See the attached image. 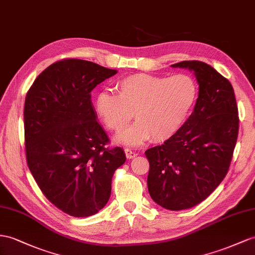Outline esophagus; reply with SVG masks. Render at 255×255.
<instances>
[{
	"label": "esophagus",
	"mask_w": 255,
	"mask_h": 255,
	"mask_svg": "<svg viewBox=\"0 0 255 255\" xmlns=\"http://www.w3.org/2000/svg\"><path fill=\"white\" fill-rule=\"evenodd\" d=\"M125 154H126V157L129 158V159L134 158V157H136V155H138L135 152L131 151L130 148H125Z\"/></svg>",
	"instance_id": "34e87169"
}]
</instances>
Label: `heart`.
Listing matches in <instances>:
<instances>
[{
    "mask_svg": "<svg viewBox=\"0 0 255 255\" xmlns=\"http://www.w3.org/2000/svg\"><path fill=\"white\" fill-rule=\"evenodd\" d=\"M117 95L101 91L96 97V110L106 127L121 132L134 117L136 122L116 140L136 146L153 140L165 142L177 133L187 120L198 97L194 76L135 73L120 78Z\"/></svg>",
    "mask_w": 255,
    "mask_h": 255,
    "instance_id": "obj_1",
    "label": "heart"
}]
</instances>
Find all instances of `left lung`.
Returning a JSON list of instances; mask_svg holds the SVG:
<instances>
[{"label": "left lung", "instance_id": "1", "mask_svg": "<svg viewBox=\"0 0 255 255\" xmlns=\"http://www.w3.org/2000/svg\"><path fill=\"white\" fill-rule=\"evenodd\" d=\"M171 67L194 72L199 85L197 101L179 131L145 155L152 199L178 211L205 200L225 178L237 142L239 117L232 84L211 65L192 60Z\"/></svg>", "mask_w": 255, "mask_h": 255}]
</instances>
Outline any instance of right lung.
I'll return each instance as SVG.
<instances>
[{
  "instance_id": "1",
  "label": "right lung",
  "mask_w": 255,
  "mask_h": 255,
  "mask_svg": "<svg viewBox=\"0 0 255 255\" xmlns=\"http://www.w3.org/2000/svg\"><path fill=\"white\" fill-rule=\"evenodd\" d=\"M117 73L91 61L64 59L45 69L27 93L23 109L25 156L46 198L75 218L107 205L123 148L106 147L91 90Z\"/></svg>"
}]
</instances>
